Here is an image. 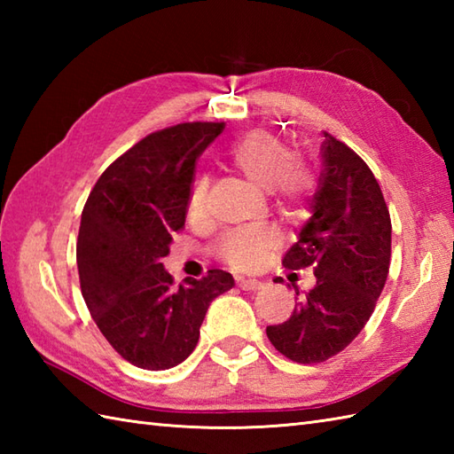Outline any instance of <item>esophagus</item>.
Returning a JSON list of instances; mask_svg holds the SVG:
<instances>
[{
	"label": "esophagus",
	"mask_w": 454,
	"mask_h": 454,
	"mask_svg": "<svg viewBox=\"0 0 454 454\" xmlns=\"http://www.w3.org/2000/svg\"><path fill=\"white\" fill-rule=\"evenodd\" d=\"M238 286L242 288V291H259V288L263 286L262 281H257V278H244V277H238Z\"/></svg>",
	"instance_id": "obj_1"
}]
</instances>
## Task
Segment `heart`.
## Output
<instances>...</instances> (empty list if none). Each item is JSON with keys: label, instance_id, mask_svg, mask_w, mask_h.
Segmentation results:
<instances>
[{"label": "heart", "instance_id": "obj_1", "mask_svg": "<svg viewBox=\"0 0 454 454\" xmlns=\"http://www.w3.org/2000/svg\"><path fill=\"white\" fill-rule=\"evenodd\" d=\"M228 161L257 189L271 191L283 208L296 205L314 185L310 169L298 160H293L285 144L267 130H255L236 142L228 152ZM207 210L208 181L200 177L191 189L189 216L200 220L207 216ZM273 242L275 236L271 230L246 226L222 238L220 255L239 271H249L263 263Z\"/></svg>", "mask_w": 454, "mask_h": 454}]
</instances>
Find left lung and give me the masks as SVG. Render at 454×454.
Returning a JSON list of instances; mask_svg holds the SVG:
<instances>
[{
    "label": "left lung",
    "instance_id": "8db88e82",
    "mask_svg": "<svg viewBox=\"0 0 454 454\" xmlns=\"http://www.w3.org/2000/svg\"><path fill=\"white\" fill-rule=\"evenodd\" d=\"M324 137L312 216L283 259L286 269L314 267L316 286L286 322L267 325L275 349L301 364L324 363L359 335L390 269L392 224L379 181L347 144Z\"/></svg>",
    "mask_w": 454,
    "mask_h": 454
}]
</instances>
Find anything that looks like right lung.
Masks as SVG:
<instances>
[{
  "label": "right lung",
  "instance_id": "obj_1",
  "mask_svg": "<svg viewBox=\"0 0 454 454\" xmlns=\"http://www.w3.org/2000/svg\"><path fill=\"white\" fill-rule=\"evenodd\" d=\"M224 122H181L148 134L103 171L75 246L83 301L113 349L138 369L166 371L197 347L210 302L234 277L210 269L173 286L161 257L185 226L195 161Z\"/></svg>",
  "mask_w": 454,
  "mask_h": 454
}]
</instances>
